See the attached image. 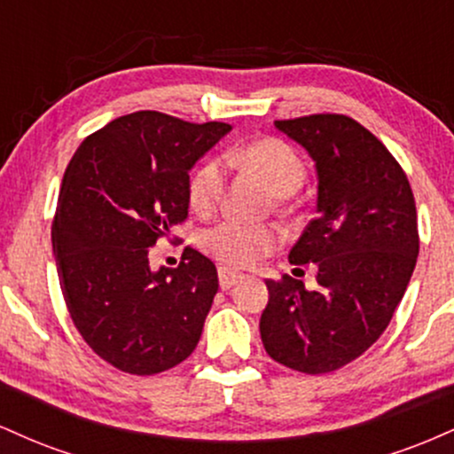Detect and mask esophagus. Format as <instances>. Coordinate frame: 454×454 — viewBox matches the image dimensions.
Here are the masks:
<instances>
[{
  "instance_id": "obj_1",
  "label": "esophagus",
  "mask_w": 454,
  "mask_h": 454,
  "mask_svg": "<svg viewBox=\"0 0 454 454\" xmlns=\"http://www.w3.org/2000/svg\"><path fill=\"white\" fill-rule=\"evenodd\" d=\"M217 275H220V288L222 290H231L237 281L243 279L241 273H237V270H231L226 267H220L217 269Z\"/></svg>"
}]
</instances>
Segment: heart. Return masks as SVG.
Returning a JSON list of instances; mask_svg holds the SVG:
<instances>
[{
	"label": "heart",
	"instance_id": "1",
	"mask_svg": "<svg viewBox=\"0 0 454 454\" xmlns=\"http://www.w3.org/2000/svg\"><path fill=\"white\" fill-rule=\"evenodd\" d=\"M232 166L252 170L267 181L275 196H290L305 179V164L293 145L267 137L232 147L223 153ZM222 158H207L190 179V202L196 211L209 213L217 207L226 190V164ZM279 243V234L269 223H245L239 220H220L200 232L202 252L217 262L234 269L254 267L269 256Z\"/></svg>",
	"mask_w": 454,
	"mask_h": 454
}]
</instances>
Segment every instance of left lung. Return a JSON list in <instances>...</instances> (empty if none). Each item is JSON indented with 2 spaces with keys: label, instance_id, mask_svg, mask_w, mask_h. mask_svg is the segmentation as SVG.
<instances>
[{
  "label": "left lung",
  "instance_id": "obj_1",
  "mask_svg": "<svg viewBox=\"0 0 454 454\" xmlns=\"http://www.w3.org/2000/svg\"><path fill=\"white\" fill-rule=\"evenodd\" d=\"M275 126L316 161V217L290 262H316L317 286L267 279L260 335L273 361L317 376L367 352L393 320L419 258L416 202L399 161L352 117L317 113Z\"/></svg>",
  "mask_w": 454,
  "mask_h": 454
}]
</instances>
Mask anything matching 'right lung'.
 I'll return each mask as SVG.
<instances>
[{"mask_svg": "<svg viewBox=\"0 0 454 454\" xmlns=\"http://www.w3.org/2000/svg\"><path fill=\"white\" fill-rule=\"evenodd\" d=\"M231 129L138 111L81 143L67 164L51 237L61 294L102 361L132 376L194 352L217 293L209 258L185 247L176 269H149V247L187 220L190 168Z\"/></svg>", "mask_w": 454, "mask_h": 454, "instance_id": "right-lung-1", "label": "right lung"}]
</instances>
